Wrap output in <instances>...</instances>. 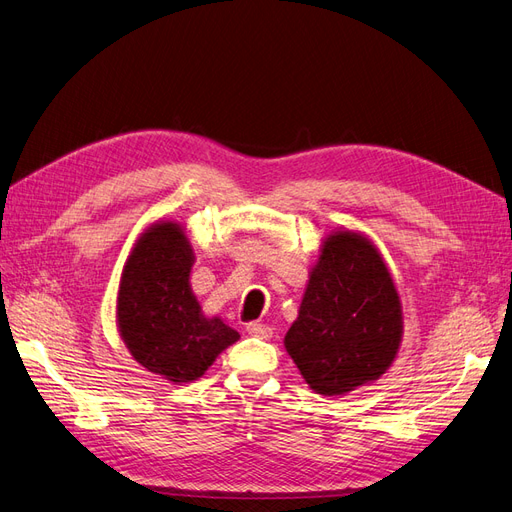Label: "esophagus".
Wrapping results in <instances>:
<instances>
[{
	"instance_id": "obj_1",
	"label": "esophagus",
	"mask_w": 512,
	"mask_h": 512,
	"mask_svg": "<svg viewBox=\"0 0 512 512\" xmlns=\"http://www.w3.org/2000/svg\"><path fill=\"white\" fill-rule=\"evenodd\" d=\"M245 329H247V333L254 337H260V339H269L273 335V329L269 327V324H262V322H250Z\"/></svg>"
}]
</instances>
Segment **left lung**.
<instances>
[{
  "instance_id": "8db88e82",
  "label": "left lung",
  "mask_w": 512,
  "mask_h": 512,
  "mask_svg": "<svg viewBox=\"0 0 512 512\" xmlns=\"http://www.w3.org/2000/svg\"><path fill=\"white\" fill-rule=\"evenodd\" d=\"M404 333L399 294L376 245L359 232H335L286 333L284 346L320 395H344L391 367Z\"/></svg>"
}]
</instances>
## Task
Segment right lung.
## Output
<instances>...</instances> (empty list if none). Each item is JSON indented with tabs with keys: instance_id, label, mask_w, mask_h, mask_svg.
Here are the masks:
<instances>
[{
	"instance_id": "add662e5",
	"label": "right lung",
	"mask_w": 512,
	"mask_h": 512,
	"mask_svg": "<svg viewBox=\"0 0 512 512\" xmlns=\"http://www.w3.org/2000/svg\"><path fill=\"white\" fill-rule=\"evenodd\" d=\"M192 245L175 222L147 228L123 267L117 324L134 361L170 382H192L239 333L205 318L190 288Z\"/></svg>"
}]
</instances>
